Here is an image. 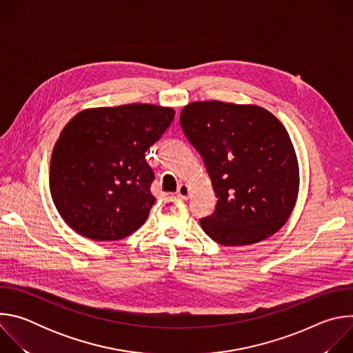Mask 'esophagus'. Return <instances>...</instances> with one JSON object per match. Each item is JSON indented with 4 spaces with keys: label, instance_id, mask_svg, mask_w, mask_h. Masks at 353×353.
<instances>
[{
    "label": "esophagus",
    "instance_id": "34e87169",
    "mask_svg": "<svg viewBox=\"0 0 353 353\" xmlns=\"http://www.w3.org/2000/svg\"><path fill=\"white\" fill-rule=\"evenodd\" d=\"M177 196L181 198V199H187L190 195H191V191H190V187L187 184H180V187L177 188Z\"/></svg>",
    "mask_w": 353,
    "mask_h": 353
}]
</instances>
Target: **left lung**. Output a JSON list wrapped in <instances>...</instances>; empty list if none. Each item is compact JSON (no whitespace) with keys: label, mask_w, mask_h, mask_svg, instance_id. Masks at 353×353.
I'll list each match as a JSON object with an SVG mask.
<instances>
[{"label":"left lung","mask_w":353,"mask_h":353,"mask_svg":"<svg viewBox=\"0 0 353 353\" xmlns=\"http://www.w3.org/2000/svg\"><path fill=\"white\" fill-rule=\"evenodd\" d=\"M180 125L204 161L216 208L199 219L223 245L259 243L289 219L299 191V166L281 121L254 105L210 100L187 105Z\"/></svg>","instance_id":"obj_1"}]
</instances>
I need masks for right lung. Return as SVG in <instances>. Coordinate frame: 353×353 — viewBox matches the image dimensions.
Here are the masks:
<instances>
[{"label":"right lung","instance_id":"add662e5","mask_svg":"<svg viewBox=\"0 0 353 353\" xmlns=\"http://www.w3.org/2000/svg\"><path fill=\"white\" fill-rule=\"evenodd\" d=\"M173 119V109L132 103L83 110L64 127L50 162V191L71 229L110 241L145 223L157 201L145 152Z\"/></svg>","mask_w":353,"mask_h":353}]
</instances>
